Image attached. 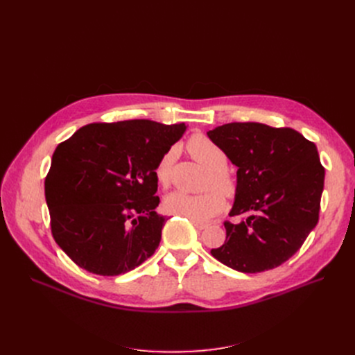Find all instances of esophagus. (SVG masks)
<instances>
[{
	"label": "esophagus",
	"mask_w": 355,
	"mask_h": 355,
	"mask_svg": "<svg viewBox=\"0 0 355 355\" xmlns=\"http://www.w3.org/2000/svg\"><path fill=\"white\" fill-rule=\"evenodd\" d=\"M193 225H194L198 230H204V229L209 227L207 223H200V221H193Z\"/></svg>",
	"instance_id": "esophagus-1"
}]
</instances>
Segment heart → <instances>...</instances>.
I'll use <instances>...</instances> for the list:
<instances>
[{"label":"heart","mask_w":355,"mask_h":355,"mask_svg":"<svg viewBox=\"0 0 355 355\" xmlns=\"http://www.w3.org/2000/svg\"><path fill=\"white\" fill-rule=\"evenodd\" d=\"M187 149L190 155L209 168L210 173L206 180V189L209 191L202 194H187L184 191H173L164 198V210L168 214H175L187 217L194 221H202L220 213L225 207V198L223 194L232 196L236 191V181L227 168V155L223 149L213 142L206 135H193L187 142ZM174 153L166 151L155 165L154 175L162 187L170 184L171 178V164Z\"/></svg>","instance_id":"1"}]
</instances>
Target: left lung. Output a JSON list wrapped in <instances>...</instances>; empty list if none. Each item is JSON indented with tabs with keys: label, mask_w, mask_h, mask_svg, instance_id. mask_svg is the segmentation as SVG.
Masks as SVG:
<instances>
[{
	"label": "left lung",
	"mask_w": 355,
	"mask_h": 355,
	"mask_svg": "<svg viewBox=\"0 0 355 355\" xmlns=\"http://www.w3.org/2000/svg\"><path fill=\"white\" fill-rule=\"evenodd\" d=\"M237 166L225 245L211 254L234 270L265 272L301 249L320 218L325 170L313 142L292 128L232 122L207 132Z\"/></svg>",
	"instance_id": "obj_1"
}]
</instances>
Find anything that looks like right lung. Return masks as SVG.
Returning <instances> with one entry per match:
<instances>
[{"label": "right lung", "mask_w": 355, "mask_h": 355, "mask_svg": "<svg viewBox=\"0 0 355 355\" xmlns=\"http://www.w3.org/2000/svg\"><path fill=\"white\" fill-rule=\"evenodd\" d=\"M185 123L148 119L89 123L58 145L44 181L55 243L90 273L138 268L161 241L154 175Z\"/></svg>", "instance_id": "add662e5"}]
</instances>
